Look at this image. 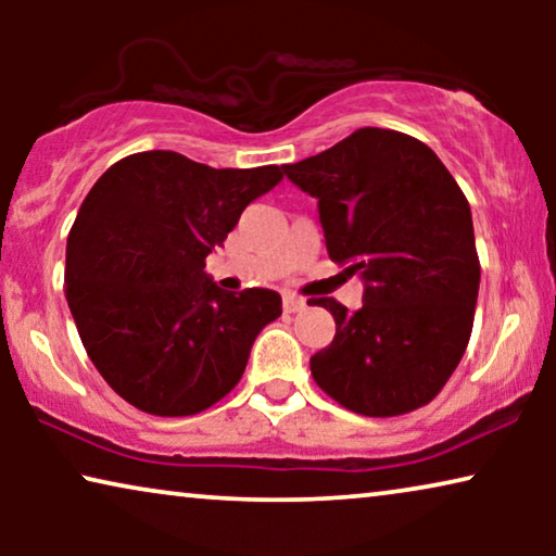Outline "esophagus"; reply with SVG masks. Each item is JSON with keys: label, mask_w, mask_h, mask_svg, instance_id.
Returning a JSON list of instances; mask_svg holds the SVG:
<instances>
[{"label": "esophagus", "mask_w": 556, "mask_h": 556, "mask_svg": "<svg viewBox=\"0 0 556 556\" xmlns=\"http://www.w3.org/2000/svg\"><path fill=\"white\" fill-rule=\"evenodd\" d=\"M303 308H306V301L299 299V295H293V293L283 295V311H286V314H299V311H303Z\"/></svg>", "instance_id": "34e87169"}]
</instances>
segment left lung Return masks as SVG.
<instances>
[{
  "label": "left lung",
  "instance_id": "obj_1",
  "mask_svg": "<svg viewBox=\"0 0 556 556\" xmlns=\"http://www.w3.org/2000/svg\"><path fill=\"white\" fill-rule=\"evenodd\" d=\"M316 197L331 261L352 263L362 308L311 299L337 321L311 375L346 409L392 417L435 397L466 352L481 283L466 194L435 151L390 128H359L283 166Z\"/></svg>",
  "mask_w": 556,
  "mask_h": 556
}]
</instances>
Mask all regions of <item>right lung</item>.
Here are the masks:
<instances>
[{"label": "right lung", "mask_w": 556, "mask_h": 556, "mask_svg": "<svg viewBox=\"0 0 556 556\" xmlns=\"http://www.w3.org/2000/svg\"><path fill=\"white\" fill-rule=\"evenodd\" d=\"M280 166L212 169L177 151L121 159L80 204L65 250V299L101 377L162 417L223 400L283 301L219 288L204 261Z\"/></svg>", "instance_id": "1"}]
</instances>
